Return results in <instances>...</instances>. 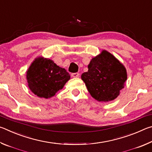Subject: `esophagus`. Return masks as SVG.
<instances>
[{
	"mask_svg": "<svg viewBox=\"0 0 152 152\" xmlns=\"http://www.w3.org/2000/svg\"><path fill=\"white\" fill-rule=\"evenodd\" d=\"M79 75H80V74L78 72L72 74V76L73 78H78V77H79Z\"/></svg>",
	"mask_w": 152,
	"mask_h": 152,
	"instance_id": "1",
	"label": "esophagus"
}]
</instances>
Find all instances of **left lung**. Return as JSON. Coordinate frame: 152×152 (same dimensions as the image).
<instances>
[{
  "label": "left lung",
  "instance_id": "8db88e82",
  "mask_svg": "<svg viewBox=\"0 0 152 152\" xmlns=\"http://www.w3.org/2000/svg\"><path fill=\"white\" fill-rule=\"evenodd\" d=\"M88 70L82 74L91 96L98 101L108 102L116 99L127 80L125 67L107 51L92 59Z\"/></svg>",
  "mask_w": 152,
  "mask_h": 152
}]
</instances>
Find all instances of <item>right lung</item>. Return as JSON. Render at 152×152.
<instances>
[{"mask_svg": "<svg viewBox=\"0 0 152 152\" xmlns=\"http://www.w3.org/2000/svg\"><path fill=\"white\" fill-rule=\"evenodd\" d=\"M70 78L65 69L48 59L39 58L27 72L28 86L33 93L45 99L54 96Z\"/></svg>", "mask_w": 152, "mask_h": 152, "instance_id": "add662e5", "label": "right lung"}]
</instances>
